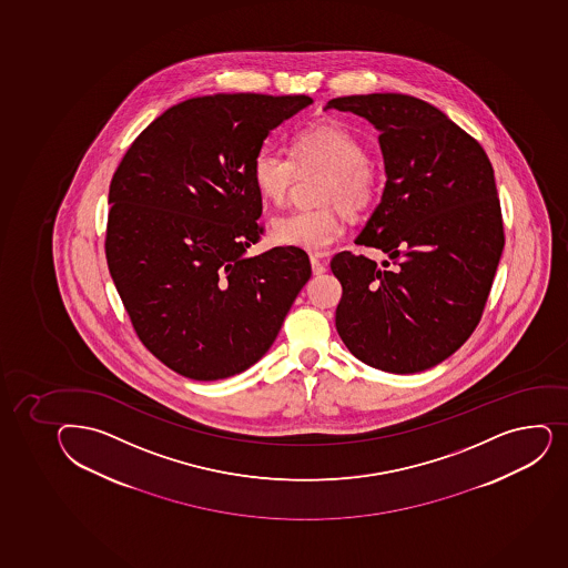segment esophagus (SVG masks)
Segmentation results:
<instances>
[{
  "instance_id": "34e87169",
  "label": "esophagus",
  "mask_w": 568,
  "mask_h": 568,
  "mask_svg": "<svg viewBox=\"0 0 568 568\" xmlns=\"http://www.w3.org/2000/svg\"><path fill=\"white\" fill-rule=\"evenodd\" d=\"M311 270H313V275H322L326 274V264L322 263L318 257H311Z\"/></svg>"
}]
</instances>
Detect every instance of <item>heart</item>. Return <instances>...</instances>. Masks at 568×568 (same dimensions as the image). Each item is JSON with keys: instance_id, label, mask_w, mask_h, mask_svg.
Instances as JSON below:
<instances>
[{"instance_id": "obj_1", "label": "heart", "mask_w": 568, "mask_h": 568, "mask_svg": "<svg viewBox=\"0 0 568 568\" xmlns=\"http://www.w3.org/2000/svg\"><path fill=\"white\" fill-rule=\"evenodd\" d=\"M293 156L264 145L252 162L253 184L266 200H287L300 170L322 168L329 176L322 190L328 209H300L275 217L272 239L281 246L322 255L345 233L339 206L351 214L367 211L381 193V181L368 162L365 143L345 124L335 121L311 124L293 138Z\"/></svg>"}]
</instances>
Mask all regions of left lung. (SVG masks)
I'll return each instance as SVG.
<instances>
[{
  "label": "left lung",
  "mask_w": 568,
  "mask_h": 568,
  "mask_svg": "<svg viewBox=\"0 0 568 568\" xmlns=\"http://www.w3.org/2000/svg\"><path fill=\"white\" fill-rule=\"evenodd\" d=\"M328 108L367 119L381 135L386 186L357 244L392 258L337 253L335 326L363 363L412 375L444 362L479 324L504 252L496 179L483 146L425 100L352 94Z\"/></svg>",
  "instance_id": "left-lung-1"
}]
</instances>
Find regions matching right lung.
<instances>
[{
    "instance_id": "right-lung-1",
    "label": "right lung",
    "mask_w": 568,
    "mask_h": 568,
    "mask_svg": "<svg viewBox=\"0 0 568 568\" xmlns=\"http://www.w3.org/2000/svg\"><path fill=\"white\" fill-rule=\"evenodd\" d=\"M305 94H211L154 119L113 173L105 258L141 343L192 381H222L268 352L311 277L310 257L258 242L252 162Z\"/></svg>"
}]
</instances>
